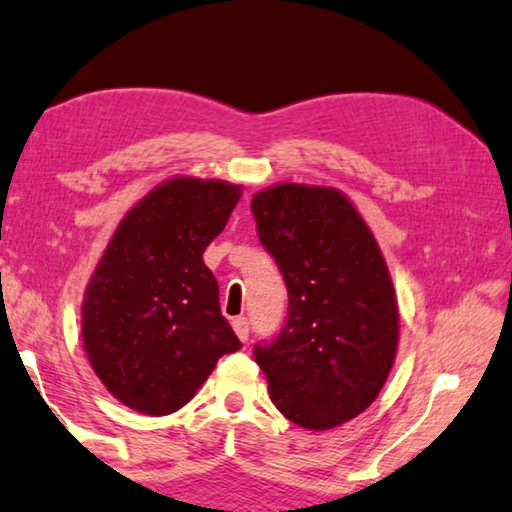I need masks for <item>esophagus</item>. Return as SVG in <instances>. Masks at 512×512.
<instances>
[{
  "mask_svg": "<svg viewBox=\"0 0 512 512\" xmlns=\"http://www.w3.org/2000/svg\"><path fill=\"white\" fill-rule=\"evenodd\" d=\"M231 326H233V330H236V335H238L240 342H247V337H249V321L245 317H236V319L231 321Z\"/></svg>",
  "mask_w": 512,
  "mask_h": 512,
  "instance_id": "1",
  "label": "esophagus"
}]
</instances>
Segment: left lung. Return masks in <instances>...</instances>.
Instances as JSON below:
<instances>
[{
  "label": "left lung",
  "instance_id": "1",
  "mask_svg": "<svg viewBox=\"0 0 512 512\" xmlns=\"http://www.w3.org/2000/svg\"><path fill=\"white\" fill-rule=\"evenodd\" d=\"M251 211L290 294L281 335L254 348L272 402L310 432L344 425L378 398L398 353V297L382 249L333 186H267Z\"/></svg>",
  "mask_w": 512,
  "mask_h": 512
}]
</instances>
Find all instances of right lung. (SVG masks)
Wrapping results in <instances>:
<instances>
[{
	"label": "right lung",
	"mask_w": 512,
	"mask_h": 512,
	"mask_svg": "<svg viewBox=\"0 0 512 512\" xmlns=\"http://www.w3.org/2000/svg\"><path fill=\"white\" fill-rule=\"evenodd\" d=\"M240 195L224 179L175 175L116 224L83 294L80 333L98 380L125 407L173 414L242 346L202 258Z\"/></svg>",
	"instance_id": "right-lung-1"
}]
</instances>
